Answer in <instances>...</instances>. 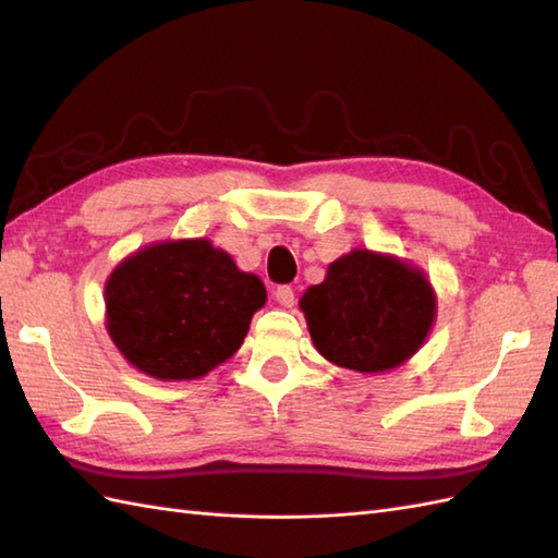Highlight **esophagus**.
<instances>
[{"label": "esophagus", "instance_id": "obj_1", "mask_svg": "<svg viewBox=\"0 0 558 558\" xmlns=\"http://www.w3.org/2000/svg\"><path fill=\"white\" fill-rule=\"evenodd\" d=\"M272 298H276L280 306H286V310L294 306V290L290 286H280L276 292H272Z\"/></svg>", "mask_w": 558, "mask_h": 558}]
</instances>
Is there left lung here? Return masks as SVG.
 Instances as JSON below:
<instances>
[{"instance_id":"8db88e82","label":"left lung","mask_w":558,"mask_h":558,"mask_svg":"<svg viewBox=\"0 0 558 558\" xmlns=\"http://www.w3.org/2000/svg\"><path fill=\"white\" fill-rule=\"evenodd\" d=\"M300 310L318 354L352 372L396 369L422 348L436 318L424 270L388 254L354 248L302 294Z\"/></svg>"}]
</instances>
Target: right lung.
<instances>
[{
  "instance_id": "obj_1",
  "label": "right lung",
  "mask_w": 558,
  "mask_h": 558,
  "mask_svg": "<svg viewBox=\"0 0 558 558\" xmlns=\"http://www.w3.org/2000/svg\"><path fill=\"white\" fill-rule=\"evenodd\" d=\"M266 288L208 240L158 242L105 282L108 333L129 364L160 381L206 376L240 350Z\"/></svg>"
}]
</instances>
